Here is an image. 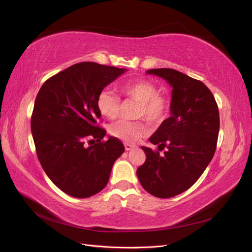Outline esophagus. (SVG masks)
I'll use <instances>...</instances> for the list:
<instances>
[{"label": "esophagus", "mask_w": 252, "mask_h": 252, "mask_svg": "<svg viewBox=\"0 0 252 252\" xmlns=\"http://www.w3.org/2000/svg\"><path fill=\"white\" fill-rule=\"evenodd\" d=\"M135 146L134 145H131V144H125V150L126 151H129V150H131V149H133Z\"/></svg>", "instance_id": "1"}]
</instances>
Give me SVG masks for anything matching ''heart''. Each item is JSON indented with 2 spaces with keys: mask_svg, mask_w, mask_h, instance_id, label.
<instances>
[{
  "mask_svg": "<svg viewBox=\"0 0 252 252\" xmlns=\"http://www.w3.org/2000/svg\"><path fill=\"white\" fill-rule=\"evenodd\" d=\"M121 93L125 96L138 101L135 110L136 118L146 119L150 124L158 126L167 119L170 110L168 97L159 94L158 89L148 80L127 81L120 85ZM96 106L102 116L116 119L119 116L120 97L111 90H103L98 94ZM127 121L120 120L109 127V132L114 138L127 143L139 142L150 132L148 123L145 120Z\"/></svg>",
  "mask_w": 252,
  "mask_h": 252,
  "instance_id": "b5f03b06",
  "label": "heart"
}]
</instances>
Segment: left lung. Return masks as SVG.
Instances as JSON below:
<instances>
[{
    "instance_id": "8db88e82",
    "label": "left lung",
    "mask_w": 252,
    "mask_h": 252,
    "mask_svg": "<svg viewBox=\"0 0 252 252\" xmlns=\"http://www.w3.org/2000/svg\"><path fill=\"white\" fill-rule=\"evenodd\" d=\"M163 78L172 87L170 118L152 134L159 155L142 147L146 161L136 170L143 188L150 194L168 199L186 191L206 169L215 156L220 130L218 104L211 91L199 80L170 68L146 71Z\"/></svg>"
}]
</instances>
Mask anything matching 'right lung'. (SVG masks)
<instances>
[{
	"mask_svg": "<svg viewBox=\"0 0 252 252\" xmlns=\"http://www.w3.org/2000/svg\"><path fill=\"white\" fill-rule=\"evenodd\" d=\"M125 71L94 62L74 64L49 78L35 97L30 125L37 158L53 184L73 197L104 189L125 150L114 136L103 141L106 130L97 124L96 106L102 90Z\"/></svg>",
	"mask_w": 252,
	"mask_h": 252,
	"instance_id": "add662e5",
	"label": "right lung"
}]
</instances>
